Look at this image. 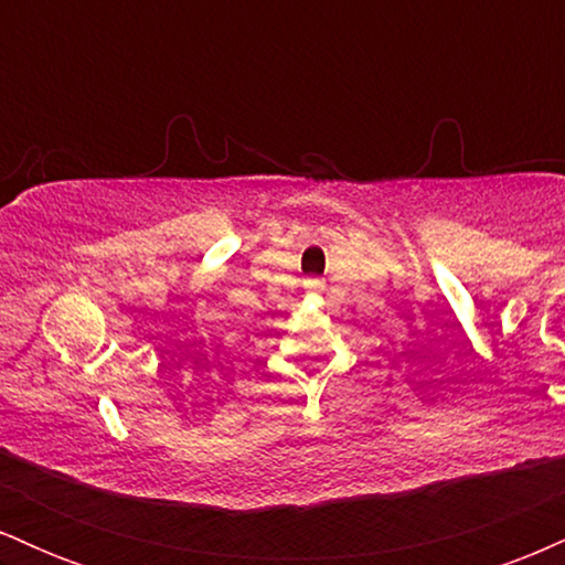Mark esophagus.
Returning <instances> with one entry per match:
<instances>
[{
	"label": "esophagus",
	"instance_id": "esophagus-1",
	"mask_svg": "<svg viewBox=\"0 0 565 565\" xmlns=\"http://www.w3.org/2000/svg\"><path fill=\"white\" fill-rule=\"evenodd\" d=\"M308 289L321 291V289H323V281H319V278H310V281H308Z\"/></svg>",
	"mask_w": 565,
	"mask_h": 565
}]
</instances>
